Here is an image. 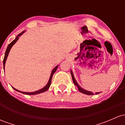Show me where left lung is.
I'll return each mask as SVG.
<instances>
[{
    "label": "left lung",
    "mask_w": 125,
    "mask_h": 125,
    "mask_svg": "<svg viewBox=\"0 0 125 125\" xmlns=\"http://www.w3.org/2000/svg\"><path fill=\"white\" fill-rule=\"evenodd\" d=\"M71 73L72 77L73 82V83H74V84H75V85L77 87V88H78V90H79V92H81V93H83V94H87V95H93V94H94V93L92 92L87 91V90L84 89H83L82 87L80 86L79 84L77 83V82H76V81L75 78H74V77L73 73V72L72 71V70L71 71ZM99 93H100V92H96L95 94H99Z\"/></svg>",
    "instance_id": "8db88e82"
}]
</instances>
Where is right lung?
Returning <instances> with one entry per match:
<instances>
[{
    "mask_svg": "<svg viewBox=\"0 0 125 125\" xmlns=\"http://www.w3.org/2000/svg\"><path fill=\"white\" fill-rule=\"evenodd\" d=\"M25 32V31H21V33L19 34V35L17 36L16 37L15 39L13 40V41L12 42H11L8 45V48H7V49H6V52H5V57H4V59H3V67H4V69H5V67L6 61L7 58H8V54H9V52H10V51L11 48H12V47L13 46L14 44H15V43L17 41H18V40L19 39V36H21V35H23V34ZM58 66L59 65H57L56 66L54 67L53 69L52 70V72H51V76H50L49 80L48 83H47V84L45 86H44L43 87V88L41 89H39V90H36V91H35V92H25L20 91V90L16 89H15V87H12V88L14 89H15V90H16L17 92H19L21 93V94H28V95H32V94H41V93L44 92H46L47 90L49 88L50 86H51V82H52V79L53 75L54 73L56 71L57 69H58Z\"/></svg>",
    "mask_w": 125,
    "mask_h": 125,
    "instance_id": "right-lung-1",
    "label": "right lung"
}]
</instances>
